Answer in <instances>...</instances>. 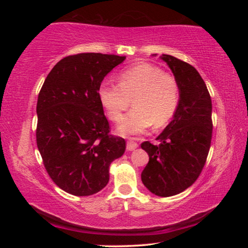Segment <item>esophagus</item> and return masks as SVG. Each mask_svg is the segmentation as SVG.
<instances>
[{
  "instance_id": "34e87169",
  "label": "esophagus",
  "mask_w": 248,
  "mask_h": 248,
  "mask_svg": "<svg viewBox=\"0 0 248 248\" xmlns=\"http://www.w3.org/2000/svg\"><path fill=\"white\" fill-rule=\"evenodd\" d=\"M138 148V143L133 141H128L127 142V151H133Z\"/></svg>"
}]
</instances>
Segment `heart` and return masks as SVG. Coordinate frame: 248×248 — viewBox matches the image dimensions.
Listing matches in <instances>:
<instances>
[{
  "instance_id": "obj_1",
  "label": "heart",
  "mask_w": 248,
  "mask_h": 248,
  "mask_svg": "<svg viewBox=\"0 0 248 248\" xmlns=\"http://www.w3.org/2000/svg\"><path fill=\"white\" fill-rule=\"evenodd\" d=\"M118 82H102L98 98L109 118L117 123L134 97L135 108L121 121L119 133H142L154 124L161 127L175 114L179 103L178 82L159 66L149 62L130 65L118 74Z\"/></svg>"
}]
</instances>
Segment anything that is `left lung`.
I'll return each instance as SVG.
<instances>
[{
	"instance_id": "left-lung-1",
	"label": "left lung",
	"mask_w": 248,
	"mask_h": 248,
	"mask_svg": "<svg viewBox=\"0 0 248 248\" xmlns=\"http://www.w3.org/2000/svg\"><path fill=\"white\" fill-rule=\"evenodd\" d=\"M161 59L177 79L179 103L173 120L156 138L159 144H141L149 154L141 179L152 194L170 197L190 187L202 171L212 139V103L194 66L169 54Z\"/></svg>"
}]
</instances>
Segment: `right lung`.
Listing matches in <instances>:
<instances>
[{"label": "right lung", "mask_w": 248, "mask_h": 248, "mask_svg": "<svg viewBox=\"0 0 248 248\" xmlns=\"http://www.w3.org/2000/svg\"><path fill=\"white\" fill-rule=\"evenodd\" d=\"M124 59L94 52L65 57L39 92L37 146L50 178L68 194L81 197L102 190L111 162L124 153L125 141L109 134L98 98L104 78Z\"/></svg>", "instance_id": "1"}]
</instances>
